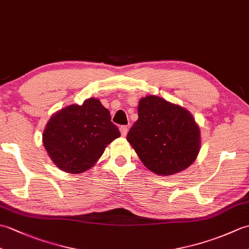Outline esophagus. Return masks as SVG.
<instances>
[{
	"label": "esophagus",
	"mask_w": 249,
	"mask_h": 249,
	"mask_svg": "<svg viewBox=\"0 0 249 249\" xmlns=\"http://www.w3.org/2000/svg\"><path fill=\"white\" fill-rule=\"evenodd\" d=\"M120 131H121V135L123 136V137H125L126 135H127V133H128V126H121L120 127Z\"/></svg>",
	"instance_id": "34e87169"
}]
</instances>
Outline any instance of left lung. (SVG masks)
<instances>
[{"mask_svg": "<svg viewBox=\"0 0 249 249\" xmlns=\"http://www.w3.org/2000/svg\"><path fill=\"white\" fill-rule=\"evenodd\" d=\"M144 166L160 176L183 171L200 150V129L186 109L155 95L142 98L127 134Z\"/></svg>", "mask_w": 249, "mask_h": 249, "instance_id": "obj_1", "label": "left lung"}]
</instances>
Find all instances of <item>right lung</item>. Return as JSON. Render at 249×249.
Returning a JSON list of instances; mask_svg holds the SVG:
<instances>
[{
	"label": "right lung",
	"instance_id": "1",
	"mask_svg": "<svg viewBox=\"0 0 249 249\" xmlns=\"http://www.w3.org/2000/svg\"><path fill=\"white\" fill-rule=\"evenodd\" d=\"M121 136L108 109L96 98L71 105L51 116L43 142L52 161L70 173H81L103 155L105 147Z\"/></svg>",
	"mask_w": 249,
	"mask_h": 249
}]
</instances>
